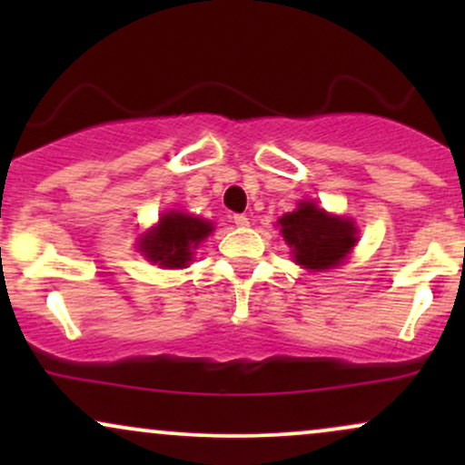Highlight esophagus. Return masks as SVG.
<instances>
[{"mask_svg": "<svg viewBox=\"0 0 465 465\" xmlns=\"http://www.w3.org/2000/svg\"><path fill=\"white\" fill-rule=\"evenodd\" d=\"M233 225H236V227H249V218L244 214H236V216H233Z\"/></svg>", "mask_w": 465, "mask_h": 465, "instance_id": "esophagus-1", "label": "esophagus"}]
</instances>
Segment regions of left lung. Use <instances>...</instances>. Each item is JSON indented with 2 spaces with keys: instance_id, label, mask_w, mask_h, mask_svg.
<instances>
[{
  "instance_id": "left-lung-1",
  "label": "left lung",
  "mask_w": 465,
  "mask_h": 465,
  "mask_svg": "<svg viewBox=\"0 0 465 465\" xmlns=\"http://www.w3.org/2000/svg\"><path fill=\"white\" fill-rule=\"evenodd\" d=\"M280 232L292 249L295 262L308 271H328L343 262L356 244L350 218L328 214L314 201H302L297 210L280 218Z\"/></svg>"
}]
</instances>
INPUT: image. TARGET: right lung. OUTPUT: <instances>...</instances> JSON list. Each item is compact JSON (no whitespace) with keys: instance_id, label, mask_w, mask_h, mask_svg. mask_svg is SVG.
<instances>
[{"instance_id":"1","label":"right lung","mask_w":465,"mask_h":465,"mask_svg":"<svg viewBox=\"0 0 465 465\" xmlns=\"http://www.w3.org/2000/svg\"><path fill=\"white\" fill-rule=\"evenodd\" d=\"M214 225L199 216L170 210L159 218L154 227L142 233L137 249L148 262L162 269H185L192 262V253L210 233Z\"/></svg>"}]
</instances>
